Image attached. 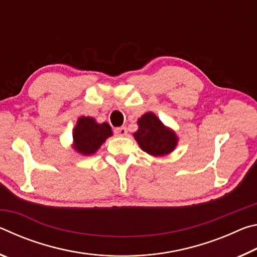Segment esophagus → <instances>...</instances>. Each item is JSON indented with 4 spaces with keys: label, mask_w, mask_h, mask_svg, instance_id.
<instances>
[{
    "label": "esophagus",
    "mask_w": 257,
    "mask_h": 257,
    "mask_svg": "<svg viewBox=\"0 0 257 257\" xmlns=\"http://www.w3.org/2000/svg\"><path fill=\"white\" fill-rule=\"evenodd\" d=\"M127 128L125 127H119V128H115L114 129V134L116 136H127Z\"/></svg>",
    "instance_id": "obj_1"
}]
</instances>
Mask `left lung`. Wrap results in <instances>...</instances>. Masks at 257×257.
<instances>
[{"label":"left lung","mask_w":257,"mask_h":257,"mask_svg":"<svg viewBox=\"0 0 257 257\" xmlns=\"http://www.w3.org/2000/svg\"><path fill=\"white\" fill-rule=\"evenodd\" d=\"M138 129L134 137L141 149L152 156H165L178 145L176 132L165 125L153 112H146L137 121Z\"/></svg>","instance_id":"obj_1"}]
</instances>
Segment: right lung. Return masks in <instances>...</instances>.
Here are the masks:
<instances>
[{
	"label": "right lung",
	"mask_w": 257,
	"mask_h": 257,
	"mask_svg": "<svg viewBox=\"0 0 257 257\" xmlns=\"http://www.w3.org/2000/svg\"><path fill=\"white\" fill-rule=\"evenodd\" d=\"M112 135L107 122L98 123L92 116L81 115L73 128L71 147L81 155H93Z\"/></svg>",
	"instance_id": "add662e5"
}]
</instances>
